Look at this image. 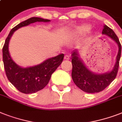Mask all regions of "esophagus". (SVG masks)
<instances>
[{
	"label": "esophagus",
	"mask_w": 122,
	"mask_h": 122,
	"mask_svg": "<svg viewBox=\"0 0 122 122\" xmlns=\"http://www.w3.org/2000/svg\"><path fill=\"white\" fill-rule=\"evenodd\" d=\"M64 58L65 60H69V59H70V56H68V55H65Z\"/></svg>",
	"instance_id": "34e87169"
}]
</instances>
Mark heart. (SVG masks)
<instances>
[{
    "mask_svg": "<svg viewBox=\"0 0 122 122\" xmlns=\"http://www.w3.org/2000/svg\"><path fill=\"white\" fill-rule=\"evenodd\" d=\"M91 29V26L88 24H83L81 26L78 27V28L75 30V34L76 35H81V34H85L87 32H89V30Z\"/></svg>",
    "mask_w": 122,
    "mask_h": 122,
    "instance_id": "heart-1",
    "label": "heart"
}]
</instances>
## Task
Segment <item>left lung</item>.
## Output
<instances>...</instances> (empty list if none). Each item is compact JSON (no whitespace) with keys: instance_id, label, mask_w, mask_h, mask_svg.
Segmentation results:
<instances>
[{"instance_id":"obj_1","label":"left lung","mask_w":122,"mask_h":122,"mask_svg":"<svg viewBox=\"0 0 122 122\" xmlns=\"http://www.w3.org/2000/svg\"><path fill=\"white\" fill-rule=\"evenodd\" d=\"M102 34L112 39L118 46L115 64L111 71L101 74L93 73L85 66L80 58L78 50H74L71 53V63L73 66L72 79L79 88L89 93H98L103 91L115 80L118 73L122 51V46L119 39L114 31L107 25H104Z\"/></svg>"}]
</instances>
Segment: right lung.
Instances as JSON below:
<instances>
[{
  "label": "right lung",
  "instance_id": "obj_1",
  "mask_svg": "<svg viewBox=\"0 0 122 122\" xmlns=\"http://www.w3.org/2000/svg\"><path fill=\"white\" fill-rule=\"evenodd\" d=\"M50 20L40 17H31L20 22L10 31L2 48L3 62L5 74L9 81L19 92L25 94L34 93L42 90L48 84L51 75L63 62L64 54L49 58L37 65L22 68L12 59L9 51L10 39L14 32L22 27L36 22H48Z\"/></svg>",
  "mask_w": 122,
  "mask_h": 122
}]
</instances>
